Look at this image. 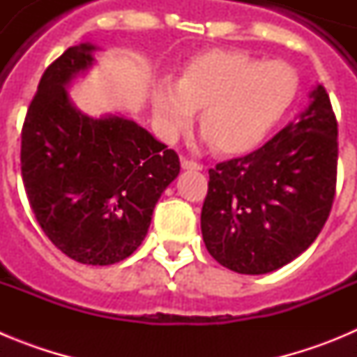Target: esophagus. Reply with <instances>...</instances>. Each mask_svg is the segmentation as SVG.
I'll use <instances>...</instances> for the list:
<instances>
[{
    "label": "esophagus",
    "mask_w": 357,
    "mask_h": 357,
    "mask_svg": "<svg viewBox=\"0 0 357 357\" xmlns=\"http://www.w3.org/2000/svg\"><path fill=\"white\" fill-rule=\"evenodd\" d=\"M182 168L184 169H202L204 166H202L200 162H197V160H191V159H182Z\"/></svg>",
    "instance_id": "esophagus-1"
}]
</instances>
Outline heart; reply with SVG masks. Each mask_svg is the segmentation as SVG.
Instances as JSON below:
<instances>
[{
    "label": "heart",
    "instance_id": "heart-1",
    "mask_svg": "<svg viewBox=\"0 0 357 357\" xmlns=\"http://www.w3.org/2000/svg\"><path fill=\"white\" fill-rule=\"evenodd\" d=\"M301 80L282 61H264L241 52H209L182 68L178 82L153 89V112L160 130L173 139L193 123L218 151L239 153L257 146L286 118Z\"/></svg>",
    "mask_w": 357,
    "mask_h": 357
}]
</instances>
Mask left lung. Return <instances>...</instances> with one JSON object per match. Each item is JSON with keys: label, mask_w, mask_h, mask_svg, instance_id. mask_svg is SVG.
<instances>
[{"label": "left lung", "mask_w": 357, "mask_h": 357, "mask_svg": "<svg viewBox=\"0 0 357 357\" xmlns=\"http://www.w3.org/2000/svg\"><path fill=\"white\" fill-rule=\"evenodd\" d=\"M298 121L245 157L209 169L202 207L207 250L232 272L261 275L291 263L329 218L338 176V121L318 85Z\"/></svg>", "instance_id": "8db88e82"}]
</instances>
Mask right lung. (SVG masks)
Instances as JSON below:
<instances>
[{
	"mask_svg": "<svg viewBox=\"0 0 357 357\" xmlns=\"http://www.w3.org/2000/svg\"><path fill=\"white\" fill-rule=\"evenodd\" d=\"M93 50L71 46L44 71L21 130V175L50 241L78 263L105 266L137 250L181 160L132 119L73 107L64 85L93 64Z\"/></svg>",
	"mask_w": 357,
	"mask_h": 357,
	"instance_id": "add662e5",
	"label": "right lung"
}]
</instances>
